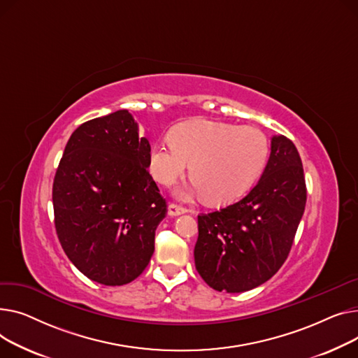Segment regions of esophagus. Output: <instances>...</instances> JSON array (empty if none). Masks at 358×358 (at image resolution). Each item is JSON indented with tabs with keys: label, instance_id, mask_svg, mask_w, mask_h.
<instances>
[{
	"label": "esophagus",
	"instance_id": "1",
	"mask_svg": "<svg viewBox=\"0 0 358 358\" xmlns=\"http://www.w3.org/2000/svg\"><path fill=\"white\" fill-rule=\"evenodd\" d=\"M186 211H187L186 208H183V206L178 205V203H171L169 208H167V214H169L171 217H178L180 214H185Z\"/></svg>",
	"mask_w": 358,
	"mask_h": 358
}]
</instances>
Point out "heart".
Returning a JSON list of instances; mask_svg holds the SVG:
<instances>
[{
  "instance_id": "b5f03b06",
  "label": "heart",
  "mask_w": 358,
  "mask_h": 358,
  "mask_svg": "<svg viewBox=\"0 0 358 358\" xmlns=\"http://www.w3.org/2000/svg\"><path fill=\"white\" fill-rule=\"evenodd\" d=\"M268 157V140L251 125L192 120L178 124L172 140H162L152 149L150 171L163 185H172L191 163L195 179L180 196L205 194L213 205L243 196L260 176Z\"/></svg>"
}]
</instances>
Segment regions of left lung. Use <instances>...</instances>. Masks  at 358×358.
<instances>
[{"label":"left lung","instance_id":"1","mask_svg":"<svg viewBox=\"0 0 358 358\" xmlns=\"http://www.w3.org/2000/svg\"><path fill=\"white\" fill-rule=\"evenodd\" d=\"M306 203L301 156L285 136L271 152L257 185L238 202L198 215L195 266L218 292L251 290L276 275L295 238Z\"/></svg>","mask_w":358,"mask_h":358}]
</instances>
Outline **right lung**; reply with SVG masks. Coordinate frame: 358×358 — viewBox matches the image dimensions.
I'll list each match as a JSON object with an SVG mask.
<instances>
[{"label": "right lung", "mask_w": 358, "mask_h": 358, "mask_svg": "<svg viewBox=\"0 0 358 358\" xmlns=\"http://www.w3.org/2000/svg\"><path fill=\"white\" fill-rule=\"evenodd\" d=\"M150 143L127 110L80 124L53 180L57 238L87 278L121 286L138 278L155 251L167 205L147 171Z\"/></svg>", "instance_id": "1"}]
</instances>
